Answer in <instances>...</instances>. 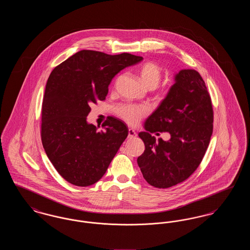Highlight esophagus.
<instances>
[{
    "label": "esophagus",
    "mask_w": 250,
    "mask_h": 250,
    "mask_svg": "<svg viewBox=\"0 0 250 250\" xmlns=\"http://www.w3.org/2000/svg\"><path fill=\"white\" fill-rule=\"evenodd\" d=\"M136 136H137V133L135 132V130L129 128V129H128V139H133V138H135Z\"/></svg>",
    "instance_id": "34e87169"
}]
</instances>
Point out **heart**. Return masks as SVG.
<instances>
[{"label":"heart","mask_w":250,"mask_h":250,"mask_svg":"<svg viewBox=\"0 0 250 250\" xmlns=\"http://www.w3.org/2000/svg\"><path fill=\"white\" fill-rule=\"evenodd\" d=\"M139 75L143 83L149 89L155 88L161 81L162 70L154 62H146L139 68ZM116 114L130 125H138L148 113L145 107L130 104H121L115 108Z\"/></svg>","instance_id":"heart-1"}]
</instances>
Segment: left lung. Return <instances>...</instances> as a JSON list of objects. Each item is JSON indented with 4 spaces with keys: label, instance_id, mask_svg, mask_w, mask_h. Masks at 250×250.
Returning a JSON list of instances; mask_svg holds the SVG:
<instances>
[{
    "label": "left lung",
    "instance_id": "left-lung-1",
    "mask_svg": "<svg viewBox=\"0 0 250 250\" xmlns=\"http://www.w3.org/2000/svg\"><path fill=\"white\" fill-rule=\"evenodd\" d=\"M211 96L199 72L184 69L166 98L146 120L139 137L145 145L138 157L143 177L157 188H167L190 176L202 162L213 133ZM168 131L169 141L156 143L151 132Z\"/></svg>",
    "mask_w": 250,
    "mask_h": 250
}]
</instances>
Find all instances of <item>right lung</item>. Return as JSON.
Masks as SVG:
<instances>
[{
    "instance_id": "obj_1",
    "label": "right lung",
    "mask_w": 250,
    "mask_h": 250,
    "mask_svg": "<svg viewBox=\"0 0 250 250\" xmlns=\"http://www.w3.org/2000/svg\"><path fill=\"white\" fill-rule=\"evenodd\" d=\"M143 60L130 53L109 55L83 49L48 77L41 113V141L60 175L77 187L94 185L107 171L128 135L126 125L107 117L102 127L88 124L91 104L105 100L108 85L124 68Z\"/></svg>"
}]
</instances>
